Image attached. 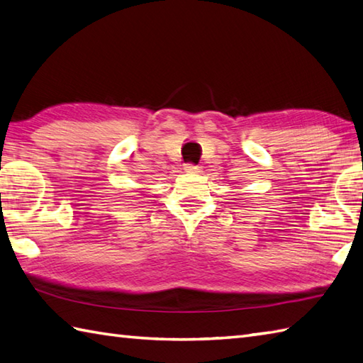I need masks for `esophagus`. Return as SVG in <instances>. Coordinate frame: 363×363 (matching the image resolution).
<instances>
[{
	"mask_svg": "<svg viewBox=\"0 0 363 363\" xmlns=\"http://www.w3.org/2000/svg\"><path fill=\"white\" fill-rule=\"evenodd\" d=\"M186 172H189V173H191V172H196V167L194 165V164H186Z\"/></svg>",
	"mask_w": 363,
	"mask_h": 363,
	"instance_id": "obj_1",
	"label": "esophagus"
}]
</instances>
